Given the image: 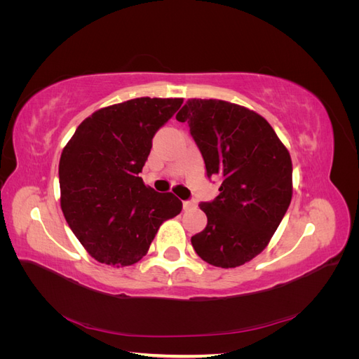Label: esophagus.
Segmentation results:
<instances>
[{"mask_svg":"<svg viewBox=\"0 0 359 359\" xmlns=\"http://www.w3.org/2000/svg\"><path fill=\"white\" fill-rule=\"evenodd\" d=\"M194 206H196V203H194V201H184V202H182V208L186 210V211L194 208Z\"/></svg>","mask_w":359,"mask_h":359,"instance_id":"34e87169","label":"esophagus"}]
</instances>
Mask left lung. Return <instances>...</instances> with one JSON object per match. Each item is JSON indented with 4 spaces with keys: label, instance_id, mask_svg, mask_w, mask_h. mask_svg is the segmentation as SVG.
<instances>
[{
    "label": "left lung",
    "instance_id": "1",
    "mask_svg": "<svg viewBox=\"0 0 359 359\" xmlns=\"http://www.w3.org/2000/svg\"><path fill=\"white\" fill-rule=\"evenodd\" d=\"M187 123L220 194L199 206L206 227L191 236L201 259L235 268L268 245L292 199V160L265 118L224 100L190 99L177 114Z\"/></svg>",
    "mask_w": 359,
    "mask_h": 359
}]
</instances>
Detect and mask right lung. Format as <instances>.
Segmentation results:
<instances>
[{
  "instance_id": "1",
  "label": "right lung",
  "mask_w": 359,
  "mask_h": 359,
  "mask_svg": "<svg viewBox=\"0 0 359 359\" xmlns=\"http://www.w3.org/2000/svg\"><path fill=\"white\" fill-rule=\"evenodd\" d=\"M182 99L127 100L81 123L60 158L61 210L95 260L112 266L139 262L161 223L181 212L173 193L147 187L139 173L153 137Z\"/></svg>"
}]
</instances>
